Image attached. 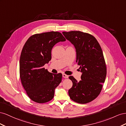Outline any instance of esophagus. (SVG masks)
<instances>
[{
	"label": "esophagus",
	"mask_w": 126,
	"mask_h": 126,
	"mask_svg": "<svg viewBox=\"0 0 126 126\" xmlns=\"http://www.w3.org/2000/svg\"><path fill=\"white\" fill-rule=\"evenodd\" d=\"M62 76L64 78H69V76H68V75H66V74H63Z\"/></svg>",
	"instance_id": "1"
}]
</instances>
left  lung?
Instances as JSON below:
<instances>
[{"label": "left lung", "instance_id": "8db88e82", "mask_svg": "<svg viewBox=\"0 0 126 126\" xmlns=\"http://www.w3.org/2000/svg\"><path fill=\"white\" fill-rule=\"evenodd\" d=\"M62 34L74 46L76 62L82 72L80 81L69 77L73 83L69 90L70 98L79 103H89L99 95L106 79L107 67L102 50L92 35L80 31L63 32Z\"/></svg>", "mask_w": 126, "mask_h": 126}]
</instances>
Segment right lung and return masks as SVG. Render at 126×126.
<instances>
[{
	"label": "right lung",
	"instance_id": "1",
	"mask_svg": "<svg viewBox=\"0 0 126 126\" xmlns=\"http://www.w3.org/2000/svg\"><path fill=\"white\" fill-rule=\"evenodd\" d=\"M65 41L60 32H50L32 35L25 43L20 57V78L28 96L34 102L45 103L53 98L62 74L50 73L44 65L51 60L53 46Z\"/></svg>",
	"mask_w": 126,
	"mask_h": 126
}]
</instances>
